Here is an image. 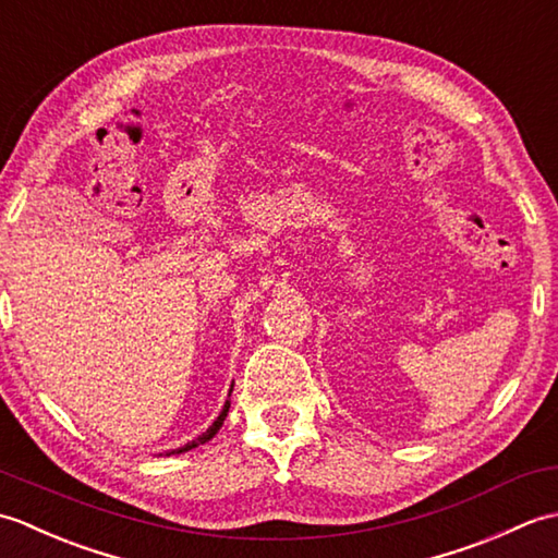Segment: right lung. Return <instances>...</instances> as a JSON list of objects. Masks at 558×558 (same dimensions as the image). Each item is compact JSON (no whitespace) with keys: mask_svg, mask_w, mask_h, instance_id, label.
Here are the masks:
<instances>
[{"mask_svg":"<svg viewBox=\"0 0 558 558\" xmlns=\"http://www.w3.org/2000/svg\"><path fill=\"white\" fill-rule=\"evenodd\" d=\"M230 393H232V388H230ZM228 412H230V400H225V408L220 410L218 420L213 422V424L208 426V429H206L204 434H201L198 438H194V441H189V444H186V446H182V448H174V450H170V453H165V456H180V453H186V450H192V448H196V446H201V444L210 441V438L220 432V426H222L225 417H228Z\"/></svg>","mask_w":558,"mask_h":558,"instance_id":"right-lung-1","label":"right lung"}]
</instances>
